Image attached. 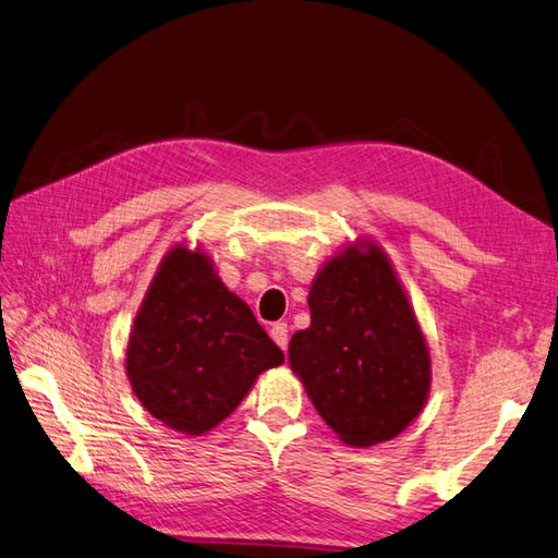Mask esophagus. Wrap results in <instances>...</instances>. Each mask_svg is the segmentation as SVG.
I'll use <instances>...</instances> for the list:
<instances>
[{
	"label": "esophagus",
	"instance_id": "obj_1",
	"mask_svg": "<svg viewBox=\"0 0 558 558\" xmlns=\"http://www.w3.org/2000/svg\"><path fill=\"white\" fill-rule=\"evenodd\" d=\"M270 337H274V341L282 351H288V344H290V327H288V323H274V325H270Z\"/></svg>",
	"mask_w": 558,
	"mask_h": 558
}]
</instances>
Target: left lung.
Instances as JSON below:
<instances>
[{"label": "left lung", "instance_id": "obj_1", "mask_svg": "<svg viewBox=\"0 0 558 558\" xmlns=\"http://www.w3.org/2000/svg\"><path fill=\"white\" fill-rule=\"evenodd\" d=\"M311 327L294 332L290 363L306 393L349 446L398 436L428 393V351L384 252L349 250L308 294Z\"/></svg>", "mask_w": 558, "mask_h": 558}]
</instances>
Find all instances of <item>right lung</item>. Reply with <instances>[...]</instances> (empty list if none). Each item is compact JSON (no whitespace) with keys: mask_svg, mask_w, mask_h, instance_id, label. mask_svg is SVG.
Masks as SVG:
<instances>
[{"mask_svg":"<svg viewBox=\"0 0 558 558\" xmlns=\"http://www.w3.org/2000/svg\"><path fill=\"white\" fill-rule=\"evenodd\" d=\"M282 361L205 254L174 247L165 256L126 349V375L153 417L205 434L240 405L256 375Z\"/></svg>","mask_w":558,"mask_h":558,"instance_id":"right-lung-1","label":"right lung"}]
</instances>
